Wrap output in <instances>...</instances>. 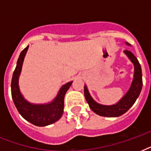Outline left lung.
Returning <instances> with one entry per match:
<instances>
[{
	"label": "left lung",
	"instance_id": "8db88e82",
	"mask_svg": "<svg viewBox=\"0 0 151 151\" xmlns=\"http://www.w3.org/2000/svg\"><path fill=\"white\" fill-rule=\"evenodd\" d=\"M125 44L127 45L130 46V45L128 42H126ZM124 53L130 59V61L133 63L134 75L129 91L117 103L110 106L103 105V104L98 103L91 96V95L88 90L87 86L85 85L84 93H85V99L87 101V103H88L91 110L99 116L107 117H116L124 114V113L127 112L131 108L132 106L135 103L136 100L140 94L142 87H143L142 70H141L140 64L139 63L138 59H136V57L130 51L124 50Z\"/></svg>",
	"mask_w": 151,
	"mask_h": 151
}]
</instances>
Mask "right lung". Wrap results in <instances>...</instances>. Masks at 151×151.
Here are the masks:
<instances>
[{
	"label": "right lung",
	"mask_w": 151,
	"mask_h": 151,
	"mask_svg": "<svg viewBox=\"0 0 151 151\" xmlns=\"http://www.w3.org/2000/svg\"><path fill=\"white\" fill-rule=\"evenodd\" d=\"M29 45L21 52L18 59L12 79L11 88L13 102L18 111L25 120L37 126H47L60 119L64 108V97L73 81L66 83L60 88L55 99L48 103L35 104L29 103L22 95L19 85V79L22 71V63Z\"/></svg>",
	"instance_id": "add662e5"
}]
</instances>
